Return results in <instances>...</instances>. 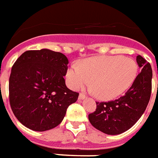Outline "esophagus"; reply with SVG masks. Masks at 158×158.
Segmentation results:
<instances>
[{
    "instance_id": "1",
    "label": "esophagus",
    "mask_w": 158,
    "mask_h": 158,
    "mask_svg": "<svg viewBox=\"0 0 158 158\" xmlns=\"http://www.w3.org/2000/svg\"><path fill=\"white\" fill-rule=\"evenodd\" d=\"M86 98H87V97H86V95L83 94V93H80V94H79V97H78V98H79L80 100L85 99Z\"/></svg>"
}]
</instances>
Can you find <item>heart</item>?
<instances>
[{
    "label": "heart",
    "mask_w": 158,
    "mask_h": 158,
    "mask_svg": "<svg viewBox=\"0 0 158 158\" xmlns=\"http://www.w3.org/2000/svg\"><path fill=\"white\" fill-rule=\"evenodd\" d=\"M138 65L131 58L100 56L85 59L66 71L69 86L78 90L91 81L93 94L99 99L110 100L121 96L137 77Z\"/></svg>",
    "instance_id": "1"
}]
</instances>
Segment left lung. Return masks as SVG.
I'll return each mask as SVG.
<instances>
[{
  "label": "left lung",
  "instance_id": "obj_1",
  "mask_svg": "<svg viewBox=\"0 0 158 158\" xmlns=\"http://www.w3.org/2000/svg\"><path fill=\"white\" fill-rule=\"evenodd\" d=\"M141 69L124 96L109 102H97L96 111L88 115L93 127L107 135H119L131 129L147 109L152 93V70L150 63L137 55Z\"/></svg>",
  "mask_w": 158,
  "mask_h": 158
}]
</instances>
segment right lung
<instances>
[{
    "label": "right lung",
    "mask_w": 158,
    "mask_h": 158,
    "mask_svg": "<svg viewBox=\"0 0 158 158\" xmlns=\"http://www.w3.org/2000/svg\"><path fill=\"white\" fill-rule=\"evenodd\" d=\"M67 57L50 49L27 50L11 68L9 99L12 112L30 130L45 131L59 125L79 93L67 88Z\"/></svg>",
    "instance_id": "right-lung-1"
}]
</instances>
